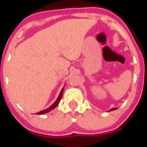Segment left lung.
Segmentation results:
<instances>
[{"label": "left lung", "instance_id": "1", "mask_svg": "<svg viewBox=\"0 0 147 147\" xmlns=\"http://www.w3.org/2000/svg\"><path fill=\"white\" fill-rule=\"evenodd\" d=\"M116 109H117V108H112V109H110V111H111V110H116Z\"/></svg>", "mask_w": 147, "mask_h": 147}]
</instances>
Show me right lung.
<instances>
[{"label":"right lung","mask_w":147,"mask_h":147,"mask_svg":"<svg viewBox=\"0 0 147 147\" xmlns=\"http://www.w3.org/2000/svg\"><path fill=\"white\" fill-rule=\"evenodd\" d=\"M63 90H64V88H62V90H61V92H60V93H59V97H58V98H57V99L56 100V102H54V103L53 104V105H51V106L50 107H49V108L46 109V110H42V111H40V112L37 113V114H39V115H40V114L46 113L49 112V111H50V110H53V109L55 108V107H57V105H58V104H59V102H60L61 98H62V93H63Z\"/></svg>","instance_id":"add662e5"}]
</instances>
